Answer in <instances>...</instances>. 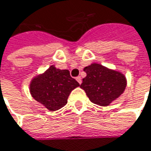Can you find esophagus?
<instances>
[{
	"mask_svg": "<svg viewBox=\"0 0 151 151\" xmlns=\"http://www.w3.org/2000/svg\"><path fill=\"white\" fill-rule=\"evenodd\" d=\"M76 80L78 82V84H80V85H81V83H82V79H81V77H80V76L77 77V78H76Z\"/></svg>",
	"mask_w": 151,
	"mask_h": 151,
	"instance_id": "obj_1",
	"label": "esophagus"
}]
</instances>
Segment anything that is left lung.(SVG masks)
I'll list each match as a JSON object with an SVG mask.
<instances>
[{"mask_svg":"<svg viewBox=\"0 0 151 151\" xmlns=\"http://www.w3.org/2000/svg\"><path fill=\"white\" fill-rule=\"evenodd\" d=\"M86 77L80 87L85 90L92 103L106 106L117 99L126 87V78L122 73L110 70L99 64L84 68Z\"/></svg>","mask_w":151,"mask_h":151,"instance_id":"left-lung-1","label":"left lung"}]
</instances>
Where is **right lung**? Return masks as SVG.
I'll list each match as a JSON object with an SVG mask.
<instances>
[{
	"mask_svg": "<svg viewBox=\"0 0 151 151\" xmlns=\"http://www.w3.org/2000/svg\"><path fill=\"white\" fill-rule=\"evenodd\" d=\"M78 86L79 84L71 77L68 70L52 65L42 75L32 80L30 91L35 100L54 111L65 105L69 94Z\"/></svg>",
	"mask_w": 151,
	"mask_h": 151,
	"instance_id": "obj_1",
	"label": "right lung"
}]
</instances>
